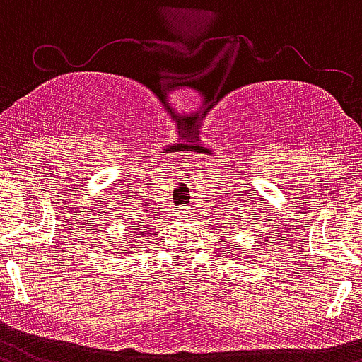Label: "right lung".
Wrapping results in <instances>:
<instances>
[{"mask_svg": "<svg viewBox=\"0 0 362 362\" xmlns=\"http://www.w3.org/2000/svg\"><path fill=\"white\" fill-rule=\"evenodd\" d=\"M116 250H118V248H116ZM116 254H122V256H126V258H134L135 254H137V252H129V250H122V252H116Z\"/></svg>", "mask_w": 362, "mask_h": 362, "instance_id": "1", "label": "right lung"}]
</instances>
